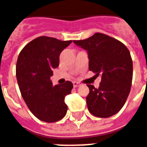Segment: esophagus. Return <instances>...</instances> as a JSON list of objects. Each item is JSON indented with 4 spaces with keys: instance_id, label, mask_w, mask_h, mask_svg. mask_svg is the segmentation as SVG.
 I'll return each mask as SVG.
<instances>
[{
    "instance_id": "obj_1",
    "label": "esophagus",
    "mask_w": 147,
    "mask_h": 147,
    "mask_svg": "<svg viewBox=\"0 0 147 147\" xmlns=\"http://www.w3.org/2000/svg\"><path fill=\"white\" fill-rule=\"evenodd\" d=\"M73 84H74V88H78V87L80 86V83L76 82V81H74V82H73Z\"/></svg>"
}]
</instances>
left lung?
<instances>
[{
  "label": "left lung",
  "instance_id": "1",
  "mask_svg": "<svg viewBox=\"0 0 147 147\" xmlns=\"http://www.w3.org/2000/svg\"><path fill=\"white\" fill-rule=\"evenodd\" d=\"M74 42L88 52L89 69L101 75L98 88L88 84V110L99 118L114 115L125 103L132 85V60L129 49L120 41L102 33Z\"/></svg>",
  "mask_w": 147,
  "mask_h": 147
}]
</instances>
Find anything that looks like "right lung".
I'll return each instance as SVG.
<instances>
[{
    "label": "right lung",
    "mask_w": 147,
    "mask_h": 147,
    "mask_svg": "<svg viewBox=\"0 0 147 147\" xmlns=\"http://www.w3.org/2000/svg\"><path fill=\"white\" fill-rule=\"evenodd\" d=\"M71 42L40 36L20 52L16 63L18 87L28 108L41 121L57 122L67 114L64 99L71 93L73 84L53 86L50 78L53 69L59 67L61 52Z\"/></svg>",
    "instance_id": "1"
}]
</instances>
